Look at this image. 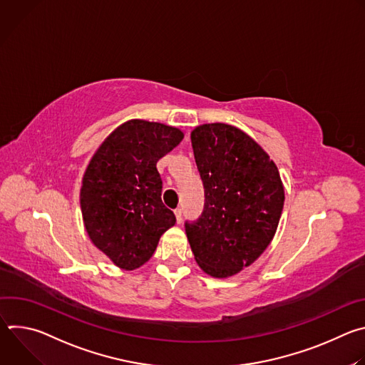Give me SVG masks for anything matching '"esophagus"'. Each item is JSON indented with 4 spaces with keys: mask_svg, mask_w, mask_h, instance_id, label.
<instances>
[{
    "mask_svg": "<svg viewBox=\"0 0 365 365\" xmlns=\"http://www.w3.org/2000/svg\"><path fill=\"white\" fill-rule=\"evenodd\" d=\"M175 215H176L178 222L180 224V222H182V210H180V207H176V210H175Z\"/></svg>",
    "mask_w": 365,
    "mask_h": 365,
    "instance_id": "obj_1",
    "label": "esophagus"
}]
</instances>
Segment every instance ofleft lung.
Listing matches in <instances>:
<instances>
[{
	"label": "left lung",
	"instance_id": "1",
	"mask_svg": "<svg viewBox=\"0 0 365 365\" xmlns=\"http://www.w3.org/2000/svg\"><path fill=\"white\" fill-rule=\"evenodd\" d=\"M205 203L186 235L200 269L228 277L262 255L277 230L284 190L269 154L237 127L203 124L192 133Z\"/></svg>",
	"mask_w": 365,
	"mask_h": 365
}]
</instances>
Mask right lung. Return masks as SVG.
Segmentation results:
<instances>
[{"label": "right lung", "mask_w": 365, "mask_h": 365, "mask_svg": "<svg viewBox=\"0 0 365 365\" xmlns=\"http://www.w3.org/2000/svg\"><path fill=\"white\" fill-rule=\"evenodd\" d=\"M182 140L175 127L131 120L101 144L85 172V228L96 248L124 270L148 262L163 232L176 224L162 202L163 182L155 165Z\"/></svg>", "instance_id": "right-lung-1"}]
</instances>
